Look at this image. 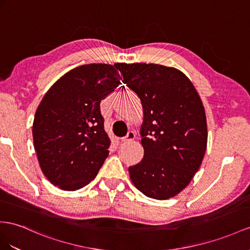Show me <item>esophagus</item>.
Masks as SVG:
<instances>
[{
    "mask_svg": "<svg viewBox=\"0 0 250 250\" xmlns=\"http://www.w3.org/2000/svg\"><path fill=\"white\" fill-rule=\"evenodd\" d=\"M135 137H136L135 133L132 132V131H130V132H127L126 135L123 138V142H124L125 144H126V143H131V142H133L134 139H135Z\"/></svg>",
    "mask_w": 250,
    "mask_h": 250,
    "instance_id": "obj_1",
    "label": "esophagus"
}]
</instances>
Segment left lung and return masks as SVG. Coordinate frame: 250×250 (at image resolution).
<instances>
[{"instance_id":"1","label":"left lung","mask_w":250,"mask_h":250,"mask_svg":"<svg viewBox=\"0 0 250 250\" xmlns=\"http://www.w3.org/2000/svg\"><path fill=\"white\" fill-rule=\"evenodd\" d=\"M126 86L142 101L145 155L129 168L135 187L155 200L186 188L200 169L207 146L203 102L181 70L158 64L117 63Z\"/></svg>"}]
</instances>
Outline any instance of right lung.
<instances>
[{"instance_id":"add662e5","label":"right lung","mask_w":250,"mask_h":250,"mask_svg":"<svg viewBox=\"0 0 250 250\" xmlns=\"http://www.w3.org/2000/svg\"><path fill=\"white\" fill-rule=\"evenodd\" d=\"M111 64H85L50 87L37 108L34 146L44 175L54 186L75 191L91 183L108 155L100 102L120 83Z\"/></svg>"}]
</instances>
